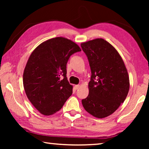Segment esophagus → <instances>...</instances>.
Masks as SVG:
<instances>
[{
  "label": "esophagus",
  "instance_id": "34e87169",
  "mask_svg": "<svg viewBox=\"0 0 149 149\" xmlns=\"http://www.w3.org/2000/svg\"><path fill=\"white\" fill-rule=\"evenodd\" d=\"M80 85L79 84H77V85H75V90H78L79 89V88H80Z\"/></svg>",
  "mask_w": 149,
  "mask_h": 149
}]
</instances>
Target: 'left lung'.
I'll return each mask as SVG.
<instances>
[{
    "instance_id": "8db88e82",
    "label": "left lung",
    "mask_w": 149,
    "mask_h": 149,
    "mask_svg": "<svg viewBox=\"0 0 149 149\" xmlns=\"http://www.w3.org/2000/svg\"><path fill=\"white\" fill-rule=\"evenodd\" d=\"M88 57L91 75L89 94L82 100L84 109L98 118L111 115L124 102L129 90V78L122 57L102 38L81 44Z\"/></svg>"
}]
</instances>
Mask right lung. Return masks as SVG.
Returning <instances> with one entry per match:
<instances>
[{
  "label": "right lung",
  "mask_w": 149,
  "mask_h": 149,
  "mask_svg": "<svg viewBox=\"0 0 149 149\" xmlns=\"http://www.w3.org/2000/svg\"><path fill=\"white\" fill-rule=\"evenodd\" d=\"M81 49L72 40L56 37L42 43L31 53L23 74L26 95L43 115L62 108L72 94L66 77V64L71 55Z\"/></svg>",
  "instance_id": "obj_1"
}]
</instances>
